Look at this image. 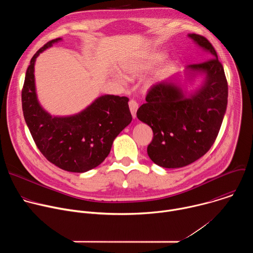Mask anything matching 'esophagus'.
<instances>
[{
    "label": "esophagus",
    "mask_w": 253,
    "mask_h": 253,
    "mask_svg": "<svg viewBox=\"0 0 253 253\" xmlns=\"http://www.w3.org/2000/svg\"><path fill=\"white\" fill-rule=\"evenodd\" d=\"M138 103L135 101V100H130L129 101V108H130V111H131V114H132V117L135 118L136 117V112L138 110Z\"/></svg>",
    "instance_id": "esophagus-1"
}]
</instances>
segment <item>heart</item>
Listing matches in <instances>:
<instances>
[{"label":"heart","mask_w":253,"mask_h":253,"mask_svg":"<svg viewBox=\"0 0 253 253\" xmlns=\"http://www.w3.org/2000/svg\"><path fill=\"white\" fill-rule=\"evenodd\" d=\"M161 57H162L161 54L153 53L145 59L137 60L135 62H130L125 64L124 70L127 74L131 76H137L139 74L144 73V72L148 71L152 66H154L161 59ZM121 81H124V79L121 78Z\"/></svg>","instance_id":"obj_1"}]
</instances>
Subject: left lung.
Wrapping results in <instances>:
<instances>
[{"instance_id":"8db88e82","label":"left lung","mask_w":253,"mask_h":253,"mask_svg":"<svg viewBox=\"0 0 253 253\" xmlns=\"http://www.w3.org/2000/svg\"><path fill=\"white\" fill-rule=\"evenodd\" d=\"M188 36L212 57L187 67L205 74L203 85L187 98L172 82L156 83L137 111L138 119L153 131L148 156L164 168L183 167L202 157L217 137L226 111L228 85L217 53L203 36Z\"/></svg>"}]
</instances>
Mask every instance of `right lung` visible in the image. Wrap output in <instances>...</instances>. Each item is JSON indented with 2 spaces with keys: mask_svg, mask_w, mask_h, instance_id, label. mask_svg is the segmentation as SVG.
Here are the masks:
<instances>
[{
  "mask_svg": "<svg viewBox=\"0 0 253 253\" xmlns=\"http://www.w3.org/2000/svg\"><path fill=\"white\" fill-rule=\"evenodd\" d=\"M60 40L49 41L31 59L22 89V108L31 135L46 159L63 170L82 173L105 160L132 115L129 99L114 95L99 97L73 116L54 117L43 109L36 95L34 65L40 53Z\"/></svg>",
  "mask_w": 253,
  "mask_h": 253,
  "instance_id": "1",
  "label": "right lung"
}]
</instances>
